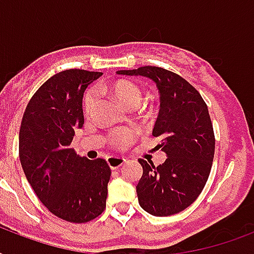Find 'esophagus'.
Returning <instances> with one entry per match:
<instances>
[{"label":"esophagus","mask_w":254,"mask_h":254,"mask_svg":"<svg viewBox=\"0 0 254 254\" xmlns=\"http://www.w3.org/2000/svg\"><path fill=\"white\" fill-rule=\"evenodd\" d=\"M127 162V159L123 158V157H108L107 158V163L109 165V167H111L112 170H116L119 169V167H121L124 165V163Z\"/></svg>","instance_id":"obj_1"}]
</instances>
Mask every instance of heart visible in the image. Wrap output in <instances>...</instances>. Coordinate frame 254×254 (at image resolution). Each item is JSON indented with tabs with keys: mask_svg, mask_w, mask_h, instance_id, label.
I'll list each match as a JSON object with an SVG mask.
<instances>
[{
	"mask_svg": "<svg viewBox=\"0 0 254 254\" xmlns=\"http://www.w3.org/2000/svg\"><path fill=\"white\" fill-rule=\"evenodd\" d=\"M116 99L119 100L120 103L123 104L124 107L127 109H135L141 104L142 100V92L134 83L127 80H119L115 81L113 84L109 87ZM96 104V91L95 89H89L84 96V108L87 112H91ZM134 137V133L130 129H119V130L113 131L112 134V142L115 143L116 146L123 147L130 142Z\"/></svg>",
	"mask_w": 254,
	"mask_h": 254,
	"instance_id": "b5f03b06",
	"label": "heart"
}]
</instances>
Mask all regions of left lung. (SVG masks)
I'll list each match as a JSON object with an SVG mask.
<instances>
[{"mask_svg": "<svg viewBox=\"0 0 254 254\" xmlns=\"http://www.w3.org/2000/svg\"><path fill=\"white\" fill-rule=\"evenodd\" d=\"M155 83L159 115L153 135L159 137L166 161L154 166L138 159L142 177L137 185L138 203L153 216H170L191 205L204 189L212 167L215 135L208 108L200 93L177 73L145 65L117 71Z\"/></svg>", "mask_w": 254, "mask_h": 254, "instance_id": "left-lung-1", "label": "left lung"}]
</instances>
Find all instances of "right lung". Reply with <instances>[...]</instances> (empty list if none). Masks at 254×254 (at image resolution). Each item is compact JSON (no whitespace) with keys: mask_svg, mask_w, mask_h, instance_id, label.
Wrapping results in <instances>:
<instances>
[{"mask_svg":"<svg viewBox=\"0 0 254 254\" xmlns=\"http://www.w3.org/2000/svg\"><path fill=\"white\" fill-rule=\"evenodd\" d=\"M101 75L84 69L55 73L34 93L19 130L27 181L50 212L71 223L93 220L107 204L111 167L71 147L75 130L84 125V91Z\"/></svg>","mask_w":254,"mask_h":254,"instance_id":"1","label":"right lung"}]
</instances>
